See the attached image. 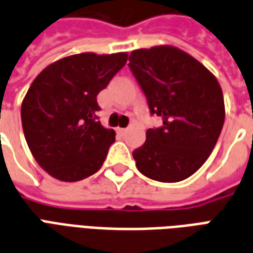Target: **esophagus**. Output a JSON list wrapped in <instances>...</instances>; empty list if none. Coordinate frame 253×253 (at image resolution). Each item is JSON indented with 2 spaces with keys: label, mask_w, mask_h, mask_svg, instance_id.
Masks as SVG:
<instances>
[{
  "label": "esophagus",
  "mask_w": 253,
  "mask_h": 253,
  "mask_svg": "<svg viewBox=\"0 0 253 253\" xmlns=\"http://www.w3.org/2000/svg\"><path fill=\"white\" fill-rule=\"evenodd\" d=\"M120 133H126L128 132V128H119Z\"/></svg>",
  "instance_id": "esophagus-1"
}]
</instances>
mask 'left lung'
I'll return each instance as SVG.
<instances>
[{
    "label": "left lung",
    "mask_w": 253,
    "mask_h": 253,
    "mask_svg": "<svg viewBox=\"0 0 253 253\" xmlns=\"http://www.w3.org/2000/svg\"><path fill=\"white\" fill-rule=\"evenodd\" d=\"M128 66L151 113L163 119V126L148 129L145 143L133 152L136 167L158 182L189 178L208 160L224 125L218 81L201 62L172 45L134 49Z\"/></svg>",
    "instance_id": "8db88e82"
}]
</instances>
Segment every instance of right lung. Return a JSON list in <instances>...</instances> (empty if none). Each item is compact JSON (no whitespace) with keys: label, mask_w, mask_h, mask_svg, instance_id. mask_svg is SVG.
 Segmentation results:
<instances>
[{"label":"right lung","mask_w":253,"mask_h":253,"mask_svg":"<svg viewBox=\"0 0 253 253\" xmlns=\"http://www.w3.org/2000/svg\"><path fill=\"white\" fill-rule=\"evenodd\" d=\"M126 60V52L75 53L47 66L29 86L21 105L24 136L55 179L77 182L102 167L116 132L97 120V95Z\"/></svg>","instance_id":"obj_1"}]
</instances>
